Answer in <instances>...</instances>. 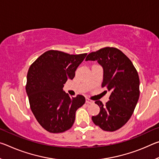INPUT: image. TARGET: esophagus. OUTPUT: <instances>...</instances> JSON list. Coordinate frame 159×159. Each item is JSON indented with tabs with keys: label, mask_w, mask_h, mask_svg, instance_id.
I'll return each mask as SVG.
<instances>
[{
	"label": "esophagus",
	"mask_w": 159,
	"mask_h": 159,
	"mask_svg": "<svg viewBox=\"0 0 159 159\" xmlns=\"http://www.w3.org/2000/svg\"><path fill=\"white\" fill-rule=\"evenodd\" d=\"M85 102H86V103H88V104H93L94 103V101L91 100V99H88V98L85 99Z\"/></svg>",
	"instance_id": "obj_1"
}]
</instances>
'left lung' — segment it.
<instances>
[{
  "label": "left lung",
  "instance_id": "8db88e82",
  "mask_svg": "<svg viewBox=\"0 0 159 159\" xmlns=\"http://www.w3.org/2000/svg\"><path fill=\"white\" fill-rule=\"evenodd\" d=\"M98 61L103 68L102 87L111 93L105 105L95 101L100 108L92 120L103 130L113 132L130 119L139 97L138 73L127 56L115 48H104L90 53L85 61ZM107 92V91H106Z\"/></svg>",
  "mask_w": 159,
  "mask_h": 159
}]
</instances>
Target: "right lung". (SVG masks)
<instances>
[{
  "instance_id": "obj_1",
  "label": "right lung",
  "mask_w": 159,
  "mask_h": 159,
  "mask_svg": "<svg viewBox=\"0 0 159 159\" xmlns=\"http://www.w3.org/2000/svg\"><path fill=\"white\" fill-rule=\"evenodd\" d=\"M86 55L48 50L29 67L26 91L31 109L39 124L50 133H63L71 128L76 110L85 102L83 95L70 98L63 87L67 80L74 79Z\"/></svg>"
}]
</instances>
